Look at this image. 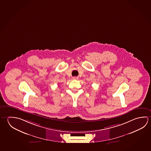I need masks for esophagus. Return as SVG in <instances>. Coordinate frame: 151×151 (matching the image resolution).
<instances>
[{"mask_svg":"<svg viewBox=\"0 0 151 151\" xmlns=\"http://www.w3.org/2000/svg\"><path fill=\"white\" fill-rule=\"evenodd\" d=\"M73 79H74V80H77V79H78V77H73Z\"/></svg>","mask_w":151,"mask_h":151,"instance_id":"34e87169","label":"esophagus"}]
</instances>
